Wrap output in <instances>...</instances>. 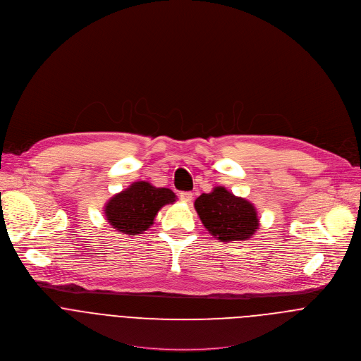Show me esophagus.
Instances as JSON below:
<instances>
[{
  "instance_id": "esophagus-1",
  "label": "esophagus",
  "mask_w": 361,
  "mask_h": 361,
  "mask_svg": "<svg viewBox=\"0 0 361 361\" xmlns=\"http://www.w3.org/2000/svg\"><path fill=\"white\" fill-rule=\"evenodd\" d=\"M179 197H180V200H183L186 203H190L192 199H193V193L192 192H180Z\"/></svg>"
}]
</instances>
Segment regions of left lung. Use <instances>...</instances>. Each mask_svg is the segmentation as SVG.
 Returning <instances> with one entry per match:
<instances>
[{
	"label": "left lung",
	"mask_w": 361,
	"mask_h": 361,
	"mask_svg": "<svg viewBox=\"0 0 361 361\" xmlns=\"http://www.w3.org/2000/svg\"><path fill=\"white\" fill-rule=\"evenodd\" d=\"M195 209L207 231L220 241L248 240L259 226L254 204L223 186L202 193Z\"/></svg>",
	"instance_id": "8db88e82"
}]
</instances>
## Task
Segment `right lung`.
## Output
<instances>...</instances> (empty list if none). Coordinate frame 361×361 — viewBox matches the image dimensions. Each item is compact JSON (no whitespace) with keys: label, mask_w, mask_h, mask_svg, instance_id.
Wrapping results in <instances>:
<instances>
[{"label":"right lung","mask_w":361,"mask_h":361,"mask_svg":"<svg viewBox=\"0 0 361 361\" xmlns=\"http://www.w3.org/2000/svg\"><path fill=\"white\" fill-rule=\"evenodd\" d=\"M176 195L168 188H155L140 180L114 195L104 206L106 220L120 233L142 234L154 224L157 213L165 204H172Z\"/></svg>","instance_id":"right-lung-1"}]
</instances>
